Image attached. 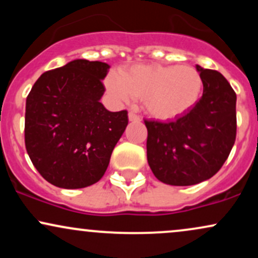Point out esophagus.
<instances>
[{
    "instance_id": "esophagus-1",
    "label": "esophagus",
    "mask_w": 258,
    "mask_h": 258,
    "mask_svg": "<svg viewBox=\"0 0 258 258\" xmlns=\"http://www.w3.org/2000/svg\"><path fill=\"white\" fill-rule=\"evenodd\" d=\"M128 119L130 121H133V122H138V121H141V117H139L137 114H135L133 111L128 112Z\"/></svg>"
}]
</instances>
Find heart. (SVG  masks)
Instances as JSON below:
<instances>
[{
    "label": "heart",
    "mask_w": 258,
    "mask_h": 258,
    "mask_svg": "<svg viewBox=\"0 0 258 258\" xmlns=\"http://www.w3.org/2000/svg\"><path fill=\"white\" fill-rule=\"evenodd\" d=\"M106 88L116 100L143 99L150 115L159 120H172L190 110L199 100L203 80L189 65L137 64L120 75L109 74Z\"/></svg>",
    "instance_id": "1"
}]
</instances>
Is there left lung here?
Instances as JSON below:
<instances>
[{
  "instance_id": "left-lung-1",
  "label": "left lung",
  "mask_w": 258,
  "mask_h": 258,
  "mask_svg": "<svg viewBox=\"0 0 258 258\" xmlns=\"http://www.w3.org/2000/svg\"><path fill=\"white\" fill-rule=\"evenodd\" d=\"M203 96L168 122L146 120L147 159L154 176L170 185H193L215 176L236 137V94L221 73L197 65Z\"/></svg>"
}]
</instances>
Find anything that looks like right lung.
<instances>
[{"label":"right lung","instance_id":"right-lung-1","mask_svg":"<svg viewBox=\"0 0 258 258\" xmlns=\"http://www.w3.org/2000/svg\"><path fill=\"white\" fill-rule=\"evenodd\" d=\"M109 65L76 59L43 73L25 106V148L47 182L65 189L92 185L108 168L125 131L126 110L100 103Z\"/></svg>","mask_w":258,"mask_h":258}]
</instances>
